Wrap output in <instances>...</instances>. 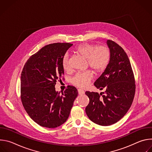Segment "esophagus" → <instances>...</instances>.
Wrapping results in <instances>:
<instances>
[{
	"label": "esophagus",
	"instance_id": "esophagus-1",
	"mask_svg": "<svg viewBox=\"0 0 152 152\" xmlns=\"http://www.w3.org/2000/svg\"><path fill=\"white\" fill-rule=\"evenodd\" d=\"M78 93L79 95H83L85 94V91L82 89H78Z\"/></svg>",
	"mask_w": 152,
	"mask_h": 152
}]
</instances>
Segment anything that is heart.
Wrapping results in <instances>:
<instances>
[{
	"label": "heart",
	"mask_w": 152,
	"mask_h": 152,
	"mask_svg": "<svg viewBox=\"0 0 152 152\" xmlns=\"http://www.w3.org/2000/svg\"><path fill=\"white\" fill-rule=\"evenodd\" d=\"M75 52L86 59L89 67L95 72H102L106 67L111 56L110 50L107 46H99L97 47L95 45L88 43L80 45L75 48ZM62 67L64 71L69 70V56L68 55H66L62 58ZM93 77V73L87 71L77 73L72 77L71 81L73 85L79 87L85 88L88 85Z\"/></svg>",
	"instance_id": "b5f03b06"
}]
</instances>
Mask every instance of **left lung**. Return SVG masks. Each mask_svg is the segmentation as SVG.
Segmentation results:
<instances>
[{
  "mask_svg": "<svg viewBox=\"0 0 152 152\" xmlns=\"http://www.w3.org/2000/svg\"><path fill=\"white\" fill-rule=\"evenodd\" d=\"M111 56L110 62L94 86L100 94L86 91L90 102L85 112L90 120L101 126L117 123L131 107L135 92L131 64L123 49L113 41H106Z\"/></svg>",
  "mask_w": 152,
  "mask_h": 152,
  "instance_id": "obj_1",
  "label": "left lung"
}]
</instances>
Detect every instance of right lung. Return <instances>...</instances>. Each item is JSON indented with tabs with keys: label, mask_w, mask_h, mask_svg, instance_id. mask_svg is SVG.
Wrapping results in <instances>:
<instances>
[{
	"label": "right lung",
	"mask_w": 152,
	"mask_h": 152,
	"mask_svg": "<svg viewBox=\"0 0 152 152\" xmlns=\"http://www.w3.org/2000/svg\"><path fill=\"white\" fill-rule=\"evenodd\" d=\"M70 43L45 46L26 61L21 75V100L29 117L41 126L57 127L68 119L77 89L68 86L61 95L56 82L64 71L62 60Z\"/></svg>",
	"instance_id": "add662e5"
}]
</instances>
